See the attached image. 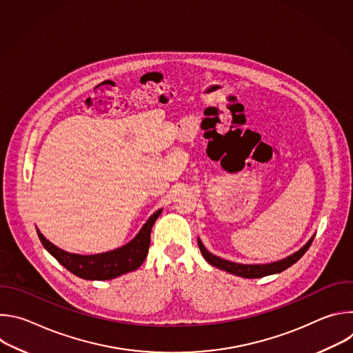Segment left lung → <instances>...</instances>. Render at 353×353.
I'll return each instance as SVG.
<instances>
[{
    "label": "left lung",
    "instance_id": "1",
    "mask_svg": "<svg viewBox=\"0 0 353 353\" xmlns=\"http://www.w3.org/2000/svg\"><path fill=\"white\" fill-rule=\"evenodd\" d=\"M312 241H313V237L303 247H301L299 251L293 253L292 256H289V257H286L283 260L271 263V264H237V263H232V261H228V260H223L221 257H216V256L211 254L210 251L204 247L203 241H201L199 239H198V245H199V250H201V254H203V257L211 265H214V267H216V268H219L222 271H226L229 274H233V275H237V276H243V278H263V276H267V275L282 272L286 268H289L290 265H293L309 250Z\"/></svg>",
    "mask_w": 353,
    "mask_h": 353
}]
</instances>
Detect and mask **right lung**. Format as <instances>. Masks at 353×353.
<instances>
[{"label":"right lung","instance_id":"add662e5","mask_svg":"<svg viewBox=\"0 0 353 353\" xmlns=\"http://www.w3.org/2000/svg\"><path fill=\"white\" fill-rule=\"evenodd\" d=\"M161 214L162 210H158L154 215H150V218L145 222V225L131 241H128L123 247L102 254L81 256L67 253V251L59 248L53 243H50L39 232V229L37 234L48 253L74 275L88 281H108L117 278L123 274L135 271L138 267H141L149 250L150 230H152V226Z\"/></svg>","mask_w":353,"mask_h":353}]
</instances>
